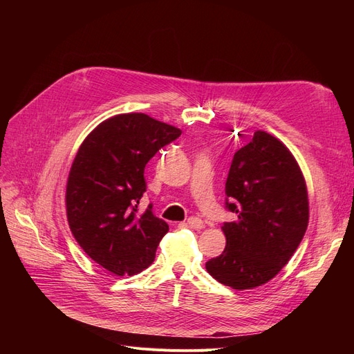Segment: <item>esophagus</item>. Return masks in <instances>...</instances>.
<instances>
[{
	"instance_id": "34e87169",
	"label": "esophagus",
	"mask_w": 354,
	"mask_h": 354,
	"mask_svg": "<svg viewBox=\"0 0 354 354\" xmlns=\"http://www.w3.org/2000/svg\"><path fill=\"white\" fill-rule=\"evenodd\" d=\"M187 226H189L190 229L201 230V229H203V221H202L201 218H198V217H190V218L187 220Z\"/></svg>"
}]
</instances>
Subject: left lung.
I'll use <instances>...</instances> for the list:
<instances>
[{"label": "left lung", "mask_w": 354, "mask_h": 354, "mask_svg": "<svg viewBox=\"0 0 354 354\" xmlns=\"http://www.w3.org/2000/svg\"><path fill=\"white\" fill-rule=\"evenodd\" d=\"M224 192V205L236 220L223 223L226 248L207 261V272L233 289L260 286L282 270L306 233L301 169L282 142L255 131L233 155Z\"/></svg>", "instance_id": "left-lung-1"}]
</instances>
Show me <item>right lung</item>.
Returning <instances> with one entry per match:
<instances>
[{"label": "right lung", "instance_id": "1", "mask_svg": "<svg viewBox=\"0 0 354 354\" xmlns=\"http://www.w3.org/2000/svg\"><path fill=\"white\" fill-rule=\"evenodd\" d=\"M180 134L145 113L116 115L94 128L73 159L69 227L84 252L113 274H137L155 260L168 224L152 203L143 212L137 203L146 192V164Z\"/></svg>", "mask_w": 354, "mask_h": 354}]
</instances>
